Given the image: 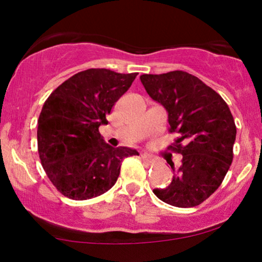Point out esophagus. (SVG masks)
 I'll list each match as a JSON object with an SVG mask.
<instances>
[{
    "mask_svg": "<svg viewBox=\"0 0 262 262\" xmlns=\"http://www.w3.org/2000/svg\"><path fill=\"white\" fill-rule=\"evenodd\" d=\"M141 157H142V159H143V161L144 163H147V164H153V158H150L149 156H148V154H141Z\"/></svg>",
    "mask_w": 262,
    "mask_h": 262,
    "instance_id": "34e87169",
    "label": "esophagus"
}]
</instances>
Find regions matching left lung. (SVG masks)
I'll return each mask as SVG.
<instances>
[{"label": "left lung", "mask_w": 262, "mask_h": 262, "mask_svg": "<svg viewBox=\"0 0 262 262\" xmlns=\"http://www.w3.org/2000/svg\"><path fill=\"white\" fill-rule=\"evenodd\" d=\"M141 82L153 101L167 112L173 150L182 156L171 183L153 193L177 208H192L208 199L224 181L233 159L234 119L222 97L198 77L182 70L143 74Z\"/></svg>", "instance_id": "8db88e82"}]
</instances>
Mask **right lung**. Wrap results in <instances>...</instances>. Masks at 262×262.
Here are the masks:
<instances>
[{"label":"right lung","instance_id":"right-lung-1","mask_svg":"<svg viewBox=\"0 0 262 262\" xmlns=\"http://www.w3.org/2000/svg\"><path fill=\"white\" fill-rule=\"evenodd\" d=\"M137 73L87 69L51 93L37 121V147L48 179L64 196L86 200L115 185L125 158L138 156L114 148L99 134L106 114L136 79Z\"/></svg>","mask_w":262,"mask_h":262}]
</instances>
